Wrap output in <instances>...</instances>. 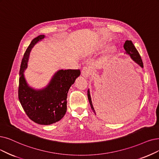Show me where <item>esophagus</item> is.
<instances>
[{
    "label": "esophagus",
    "mask_w": 159,
    "mask_h": 159,
    "mask_svg": "<svg viewBox=\"0 0 159 159\" xmlns=\"http://www.w3.org/2000/svg\"><path fill=\"white\" fill-rule=\"evenodd\" d=\"M81 75H83L85 78H88L89 75V69L87 67L83 68L81 70Z\"/></svg>",
    "instance_id": "34e87169"
}]
</instances>
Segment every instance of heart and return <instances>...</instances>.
I'll return each instance as SVG.
<instances>
[{"instance_id":"b5f03b06","label":"heart","mask_w":159,"mask_h":159,"mask_svg":"<svg viewBox=\"0 0 159 159\" xmlns=\"http://www.w3.org/2000/svg\"><path fill=\"white\" fill-rule=\"evenodd\" d=\"M104 42H100V43H99V45H98V48H102V47L104 46ZM107 51H108V53H113V52L116 51V46H113V45L111 46L108 48V49H107Z\"/></svg>"}]
</instances>
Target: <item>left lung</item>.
Instances as JSON below:
<instances>
[{
  "instance_id": "obj_1",
  "label": "left lung",
  "mask_w": 159,
  "mask_h": 159,
  "mask_svg": "<svg viewBox=\"0 0 159 159\" xmlns=\"http://www.w3.org/2000/svg\"><path fill=\"white\" fill-rule=\"evenodd\" d=\"M123 47H124L125 50L126 51V53L129 55H130L131 59L133 61H134L135 62H136L137 64L140 66L142 68H143V65L142 60L141 59V57H140V55H139V54L138 52V50L136 49V48L134 46V44H133L132 41L131 40H126L124 43ZM87 97H88L91 109L93 111V112L95 113V110L94 109V107H93V103H92L89 89H88V91H87ZM95 114H96V113H95Z\"/></svg>"
}]
</instances>
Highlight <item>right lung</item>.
I'll return each mask as SVG.
<instances>
[{"label":"right lung","instance_id":"add662e5","mask_svg":"<svg viewBox=\"0 0 159 159\" xmlns=\"http://www.w3.org/2000/svg\"><path fill=\"white\" fill-rule=\"evenodd\" d=\"M45 38L40 35L34 39L25 51L22 59L19 80L18 98L27 116L36 123L48 125L60 120L66 112L67 93L70 87L80 75V70H59L42 89H34L27 83L25 70L31 49Z\"/></svg>","mask_w":159,"mask_h":159}]
</instances>
